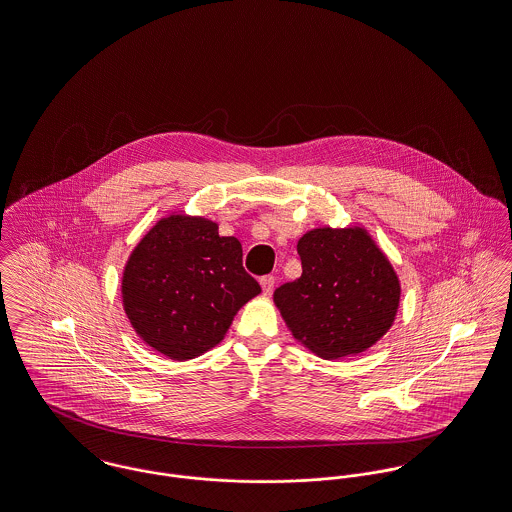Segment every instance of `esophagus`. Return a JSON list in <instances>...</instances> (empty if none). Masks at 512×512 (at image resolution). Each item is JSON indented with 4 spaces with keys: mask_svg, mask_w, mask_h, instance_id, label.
I'll list each match as a JSON object with an SVG mask.
<instances>
[{
    "mask_svg": "<svg viewBox=\"0 0 512 512\" xmlns=\"http://www.w3.org/2000/svg\"><path fill=\"white\" fill-rule=\"evenodd\" d=\"M259 282H261V286H263V294H265V296H271L272 290H274V276H272V274H265V276L259 278Z\"/></svg>",
    "mask_w": 512,
    "mask_h": 512,
    "instance_id": "obj_1",
    "label": "esophagus"
}]
</instances>
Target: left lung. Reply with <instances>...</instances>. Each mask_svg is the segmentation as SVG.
<instances>
[{
	"mask_svg": "<svg viewBox=\"0 0 512 512\" xmlns=\"http://www.w3.org/2000/svg\"><path fill=\"white\" fill-rule=\"evenodd\" d=\"M301 276L274 290L292 334L325 360L354 356L391 329L400 284L363 228H317L298 241Z\"/></svg>",
	"mask_w": 512,
	"mask_h": 512,
	"instance_id": "1",
	"label": "left lung"
}]
</instances>
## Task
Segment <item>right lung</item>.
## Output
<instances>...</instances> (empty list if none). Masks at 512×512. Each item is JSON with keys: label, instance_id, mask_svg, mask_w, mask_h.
Instances as JSON below:
<instances>
[{"label": "right lung", "instance_id": "1", "mask_svg": "<svg viewBox=\"0 0 512 512\" xmlns=\"http://www.w3.org/2000/svg\"><path fill=\"white\" fill-rule=\"evenodd\" d=\"M241 243L218 226L174 214L162 218L131 253L123 307L137 334L172 360L216 346L243 303L261 292L241 263Z\"/></svg>", "mask_w": 512, "mask_h": 512}]
</instances>
